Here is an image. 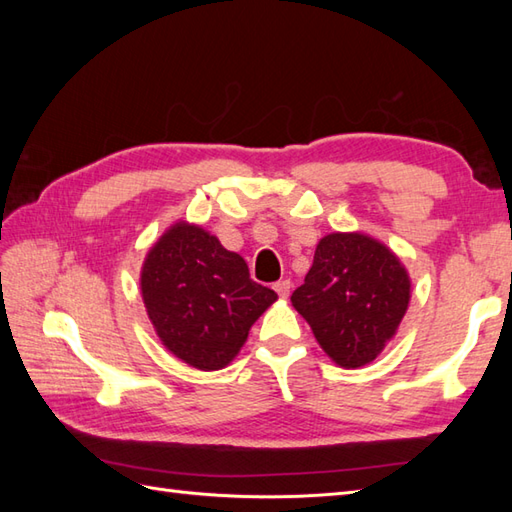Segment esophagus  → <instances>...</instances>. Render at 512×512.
Segmentation results:
<instances>
[{
    "mask_svg": "<svg viewBox=\"0 0 512 512\" xmlns=\"http://www.w3.org/2000/svg\"><path fill=\"white\" fill-rule=\"evenodd\" d=\"M290 288H292V284H290L288 279L277 281V284H275V290H277V295H279L281 299H286V297L290 295Z\"/></svg>",
    "mask_w": 512,
    "mask_h": 512,
    "instance_id": "esophagus-1",
    "label": "esophagus"
}]
</instances>
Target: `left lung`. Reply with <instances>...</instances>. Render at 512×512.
<instances>
[{
  "label": "left lung",
  "instance_id": "8db88e82",
  "mask_svg": "<svg viewBox=\"0 0 512 512\" xmlns=\"http://www.w3.org/2000/svg\"><path fill=\"white\" fill-rule=\"evenodd\" d=\"M411 299V279L400 257L365 233L319 239L306 281L292 306L308 321L332 361L356 369L394 339Z\"/></svg>",
  "mask_w": 512,
  "mask_h": 512
}]
</instances>
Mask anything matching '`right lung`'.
<instances>
[{
  "label": "right lung",
  "mask_w": 512,
  "mask_h": 512,
  "mask_svg": "<svg viewBox=\"0 0 512 512\" xmlns=\"http://www.w3.org/2000/svg\"><path fill=\"white\" fill-rule=\"evenodd\" d=\"M140 292L162 345L202 372L231 363L253 323L277 301L275 290L250 279L242 255L184 220L149 248Z\"/></svg>",
  "instance_id": "right-lung-1"
}]
</instances>
